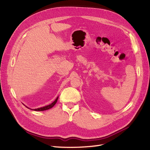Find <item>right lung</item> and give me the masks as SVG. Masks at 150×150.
I'll list each match as a JSON object with an SVG mask.
<instances>
[{
  "instance_id": "right-lung-1",
  "label": "right lung",
  "mask_w": 150,
  "mask_h": 150,
  "mask_svg": "<svg viewBox=\"0 0 150 150\" xmlns=\"http://www.w3.org/2000/svg\"><path fill=\"white\" fill-rule=\"evenodd\" d=\"M58 98H59V96H57V98L55 99V101H53L51 104H49V105H47V106H44V107H42V108H37V109H30V110H34V111H45V110H49V109H51V108H52L54 105H55L56 103H57V99H58ZM26 108H29L28 107H27V106H26ZM29 109H30V108H29Z\"/></svg>"
}]
</instances>
